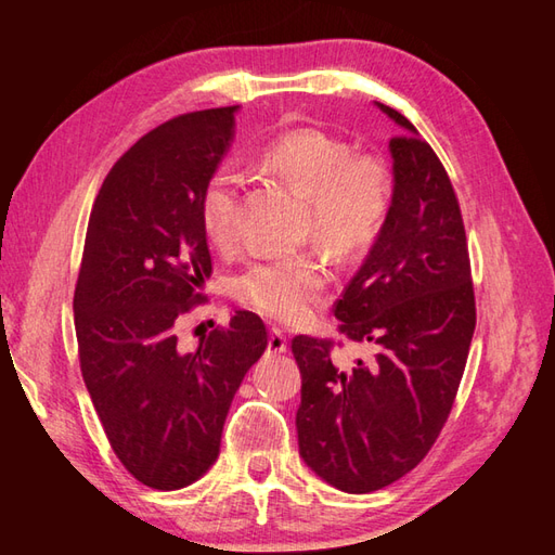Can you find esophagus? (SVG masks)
I'll return each mask as SVG.
<instances>
[{
    "label": "esophagus",
    "mask_w": 555,
    "mask_h": 555,
    "mask_svg": "<svg viewBox=\"0 0 555 555\" xmlns=\"http://www.w3.org/2000/svg\"><path fill=\"white\" fill-rule=\"evenodd\" d=\"M286 348H288V340H286L284 332H281V328H271L269 340H267V350L271 352V356H281V352H286Z\"/></svg>",
    "instance_id": "34e87169"
}]
</instances>
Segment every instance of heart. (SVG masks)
I'll return each instance as SVG.
<instances>
[{"label":"heart","instance_id":"obj_1","mask_svg":"<svg viewBox=\"0 0 555 555\" xmlns=\"http://www.w3.org/2000/svg\"><path fill=\"white\" fill-rule=\"evenodd\" d=\"M257 167L305 197L302 238H312L338 259L356 257L379 238L391 207V183L382 157L320 128H296L271 140ZM207 241L229 250L238 241L241 181L231 169L211 171L197 197ZM328 271L317 253L271 257L245 267L231 281L233 298L276 322L308 320L320 305Z\"/></svg>","mask_w":555,"mask_h":555}]
</instances>
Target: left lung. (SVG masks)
<instances>
[{"mask_svg":"<svg viewBox=\"0 0 555 555\" xmlns=\"http://www.w3.org/2000/svg\"><path fill=\"white\" fill-rule=\"evenodd\" d=\"M393 195L379 238L334 305L338 332L372 344L346 367L332 340L296 336L300 455L326 485L370 493L415 469L439 439L463 379L477 310L463 215L441 159L403 114Z\"/></svg>","mask_w":555,"mask_h":555,"instance_id":"obj_1","label":"left lung"}]
</instances>
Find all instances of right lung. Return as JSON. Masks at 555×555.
Wrapping results in <instances>:
<instances>
[{
	"instance_id": "1",
	"label": "right lung",
	"mask_w": 555,
	"mask_h": 555,
	"mask_svg": "<svg viewBox=\"0 0 555 555\" xmlns=\"http://www.w3.org/2000/svg\"><path fill=\"white\" fill-rule=\"evenodd\" d=\"M235 112L183 114L140 138L90 211L74 296L82 382L116 457L159 491L215 465L231 400L267 348L247 310L195 350L176 334L211 274L197 197L231 145Z\"/></svg>"
}]
</instances>
